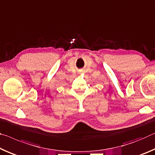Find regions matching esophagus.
I'll return each mask as SVG.
<instances>
[{
	"mask_svg": "<svg viewBox=\"0 0 155 155\" xmlns=\"http://www.w3.org/2000/svg\"><path fill=\"white\" fill-rule=\"evenodd\" d=\"M83 73V71H80L79 72V73H79V74H82V73Z\"/></svg>",
	"mask_w": 155,
	"mask_h": 155,
	"instance_id": "obj_1",
	"label": "esophagus"
}]
</instances>
